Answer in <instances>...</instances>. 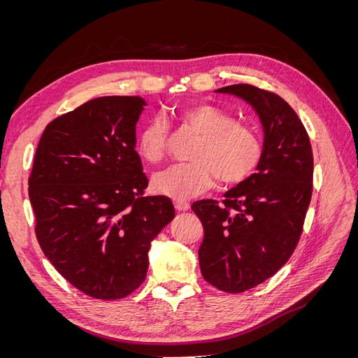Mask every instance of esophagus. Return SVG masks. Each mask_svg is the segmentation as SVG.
Instances as JSON below:
<instances>
[{
	"mask_svg": "<svg viewBox=\"0 0 358 358\" xmlns=\"http://www.w3.org/2000/svg\"><path fill=\"white\" fill-rule=\"evenodd\" d=\"M175 208L179 212H187L189 209V203L188 201H183V200H176L175 201Z\"/></svg>",
	"mask_w": 358,
	"mask_h": 358,
	"instance_id": "obj_1",
	"label": "esophagus"
}]
</instances>
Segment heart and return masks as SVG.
Instances as JSON below:
<instances>
[{"label":"heart","mask_w":358,"mask_h":358,"mask_svg":"<svg viewBox=\"0 0 358 358\" xmlns=\"http://www.w3.org/2000/svg\"><path fill=\"white\" fill-rule=\"evenodd\" d=\"M180 121L200 134L191 162L175 164L154 176L161 196L187 200L208 191L216 179L241 183L252 175L263 157V145L251 127L236 122L233 115L208 103H192L178 112ZM167 125L152 117L137 138L138 155L155 164L166 155Z\"/></svg>","instance_id":"obj_1"}]
</instances>
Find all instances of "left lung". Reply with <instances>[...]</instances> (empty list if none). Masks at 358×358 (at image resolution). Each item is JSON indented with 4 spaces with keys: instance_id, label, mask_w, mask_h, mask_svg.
Segmentation results:
<instances>
[{
    "instance_id": "left-lung-1",
    "label": "left lung",
    "mask_w": 358,
    "mask_h": 358,
    "mask_svg": "<svg viewBox=\"0 0 358 358\" xmlns=\"http://www.w3.org/2000/svg\"><path fill=\"white\" fill-rule=\"evenodd\" d=\"M216 92L251 104L264 129L257 173L227 191L221 203L191 206L204 229L203 278L236 294L272 278L294 252L312 197L313 155L305 125L279 95L248 83Z\"/></svg>"
}]
</instances>
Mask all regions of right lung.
Instances as JSON below:
<instances>
[{"label":"right lung","instance_id":"add662e5","mask_svg":"<svg viewBox=\"0 0 358 358\" xmlns=\"http://www.w3.org/2000/svg\"><path fill=\"white\" fill-rule=\"evenodd\" d=\"M145 106L140 96H99L53 119L28 179L43 254L94 299H122L142 285L150 242L175 218L170 199L145 197L136 152Z\"/></svg>","mask_w":358,"mask_h":358}]
</instances>
